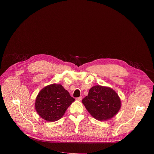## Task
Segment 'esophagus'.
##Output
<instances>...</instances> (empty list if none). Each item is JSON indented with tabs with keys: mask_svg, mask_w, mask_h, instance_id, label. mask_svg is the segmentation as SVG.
<instances>
[{
	"mask_svg": "<svg viewBox=\"0 0 154 154\" xmlns=\"http://www.w3.org/2000/svg\"><path fill=\"white\" fill-rule=\"evenodd\" d=\"M82 96H80V97H79L76 98V100H79V101L82 100Z\"/></svg>",
	"mask_w": 154,
	"mask_h": 154,
	"instance_id": "34e87169",
	"label": "esophagus"
}]
</instances>
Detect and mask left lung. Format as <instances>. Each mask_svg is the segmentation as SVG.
I'll return each mask as SVG.
<instances>
[{
	"label": "left lung",
	"mask_w": 154,
	"mask_h": 154,
	"mask_svg": "<svg viewBox=\"0 0 154 154\" xmlns=\"http://www.w3.org/2000/svg\"><path fill=\"white\" fill-rule=\"evenodd\" d=\"M82 102L90 114L100 121L112 119L121 107L118 93L110 87L101 85L93 86Z\"/></svg>",
	"instance_id": "8db88e82"
}]
</instances>
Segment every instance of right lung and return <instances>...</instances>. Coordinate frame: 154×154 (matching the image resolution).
I'll return each instance as SVG.
<instances>
[{
	"instance_id": "add662e5",
	"label": "right lung",
	"mask_w": 154,
	"mask_h": 154,
	"mask_svg": "<svg viewBox=\"0 0 154 154\" xmlns=\"http://www.w3.org/2000/svg\"><path fill=\"white\" fill-rule=\"evenodd\" d=\"M75 99L60 84L53 83L38 94L35 108L38 115L46 121L54 122L61 119Z\"/></svg>"
}]
</instances>
